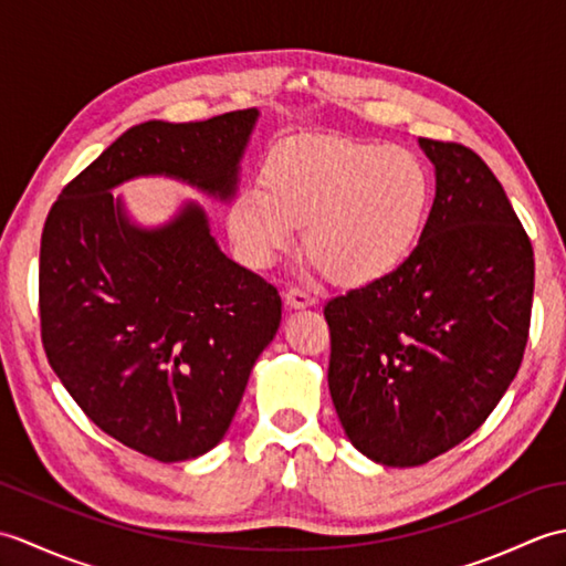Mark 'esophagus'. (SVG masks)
<instances>
[{
    "label": "esophagus",
    "instance_id": "1",
    "mask_svg": "<svg viewBox=\"0 0 566 566\" xmlns=\"http://www.w3.org/2000/svg\"><path fill=\"white\" fill-rule=\"evenodd\" d=\"M284 302L290 308H308L316 304V296L304 292V290H298V286H292V290L284 294Z\"/></svg>",
    "mask_w": 566,
    "mask_h": 566
}]
</instances>
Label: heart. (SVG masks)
Listing matches in <instances>:
<instances>
[{"mask_svg":"<svg viewBox=\"0 0 566 566\" xmlns=\"http://www.w3.org/2000/svg\"><path fill=\"white\" fill-rule=\"evenodd\" d=\"M260 185L228 203L226 228L248 268L264 270L294 248L335 284L369 286L413 255L430 213L432 177L413 150L355 138H296L260 167Z\"/></svg>","mask_w":566,"mask_h":566,"instance_id":"obj_1","label":"heart"}]
</instances>
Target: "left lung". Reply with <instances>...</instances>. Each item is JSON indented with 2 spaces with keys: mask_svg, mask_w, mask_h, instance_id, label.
<instances>
[{
  "mask_svg": "<svg viewBox=\"0 0 566 566\" xmlns=\"http://www.w3.org/2000/svg\"><path fill=\"white\" fill-rule=\"evenodd\" d=\"M418 146L436 199L413 255L323 308L335 413L387 467L426 464L484 423L518 375L535 286L533 245L486 163L460 143Z\"/></svg>",
  "mask_w": 566,
  "mask_h": 566,
  "instance_id": "obj_1",
  "label": "left lung"
}]
</instances>
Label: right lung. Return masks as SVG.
<instances>
[{
  "mask_svg": "<svg viewBox=\"0 0 566 566\" xmlns=\"http://www.w3.org/2000/svg\"><path fill=\"white\" fill-rule=\"evenodd\" d=\"M258 109L146 122L63 189L41 238V335L57 379L106 436L185 462L226 436L282 298L211 235L199 201L140 226L112 191L170 177L231 201Z\"/></svg>",
  "mask_w": 566,
  "mask_h": 566,
  "instance_id": "add662e5",
  "label": "right lung"
}]
</instances>
